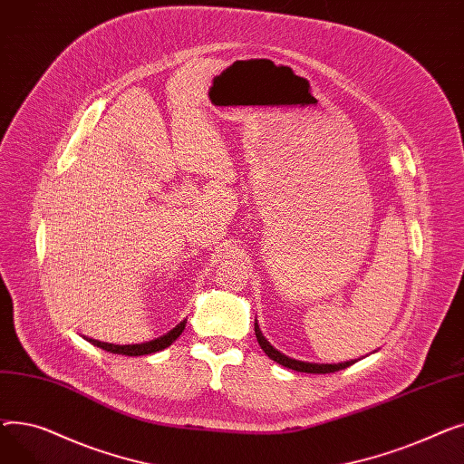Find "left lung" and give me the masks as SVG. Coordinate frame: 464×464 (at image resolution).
I'll return each instance as SVG.
<instances>
[{
    "instance_id": "obj_1",
    "label": "left lung",
    "mask_w": 464,
    "mask_h": 464,
    "mask_svg": "<svg viewBox=\"0 0 464 464\" xmlns=\"http://www.w3.org/2000/svg\"><path fill=\"white\" fill-rule=\"evenodd\" d=\"M254 331H256V338L257 343L261 346V350L269 355L273 361H276L278 364H282V367L285 369H291V371H297V372H308V374H329V372H338L343 371L346 367H350V364H353L355 361H346V362H334V364H320V362H306V361H297L294 357H287L284 353H280L275 346H271L269 340H266L257 325V320L254 324Z\"/></svg>"
}]
</instances>
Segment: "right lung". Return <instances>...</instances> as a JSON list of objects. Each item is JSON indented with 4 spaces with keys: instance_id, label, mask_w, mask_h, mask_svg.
<instances>
[{
    "instance_id": "1",
    "label": "right lung",
    "mask_w": 464,
    "mask_h": 464,
    "mask_svg": "<svg viewBox=\"0 0 464 464\" xmlns=\"http://www.w3.org/2000/svg\"><path fill=\"white\" fill-rule=\"evenodd\" d=\"M186 327V320L180 322L175 329H170L167 334L156 338V340H150V343H142V344H126V346H120V344H109V343H102V340H95V338H86L90 344L102 348L105 352H111V353H118V355H128V357H139V355H150V353H156V352H161L165 348H169L170 344L175 343V340L182 334Z\"/></svg>"
}]
</instances>
